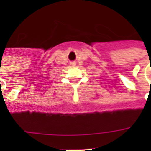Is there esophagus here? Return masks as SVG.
<instances>
[{"label":"esophagus","instance_id":"1","mask_svg":"<svg viewBox=\"0 0 151 151\" xmlns=\"http://www.w3.org/2000/svg\"><path fill=\"white\" fill-rule=\"evenodd\" d=\"M70 65H75L76 62H75V61H73V62L70 63Z\"/></svg>","mask_w":151,"mask_h":151}]
</instances>
